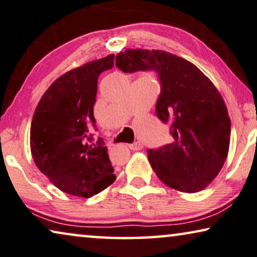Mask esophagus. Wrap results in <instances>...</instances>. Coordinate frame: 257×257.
<instances>
[{
  "instance_id": "1",
  "label": "esophagus",
  "mask_w": 257,
  "mask_h": 257,
  "mask_svg": "<svg viewBox=\"0 0 257 257\" xmlns=\"http://www.w3.org/2000/svg\"><path fill=\"white\" fill-rule=\"evenodd\" d=\"M142 148H144V146L140 142H134V144L130 145V149H132V151H141Z\"/></svg>"
}]
</instances>
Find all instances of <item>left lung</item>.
I'll return each instance as SVG.
<instances>
[{
  "label": "left lung",
  "mask_w": 257,
  "mask_h": 257,
  "mask_svg": "<svg viewBox=\"0 0 257 257\" xmlns=\"http://www.w3.org/2000/svg\"><path fill=\"white\" fill-rule=\"evenodd\" d=\"M123 72L153 70L161 94L156 115L170 121L171 144L148 149L161 181L176 191L196 193L218 175L227 157L231 120L218 90L193 63L164 50L126 49L116 55Z\"/></svg>",
  "instance_id": "obj_1"
}]
</instances>
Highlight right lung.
Wrapping results in <instances>:
<instances>
[{
    "label": "right lung",
    "mask_w": 257,
    "mask_h": 257,
    "mask_svg": "<svg viewBox=\"0 0 257 257\" xmlns=\"http://www.w3.org/2000/svg\"><path fill=\"white\" fill-rule=\"evenodd\" d=\"M115 55L92 61L57 78L35 108L30 131L34 163L62 192L90 197L116 179L102 139L90 144L95 126L98 76L113 66Z\"/></svg>",
    "instance_id": "1"
}]
</instances>
